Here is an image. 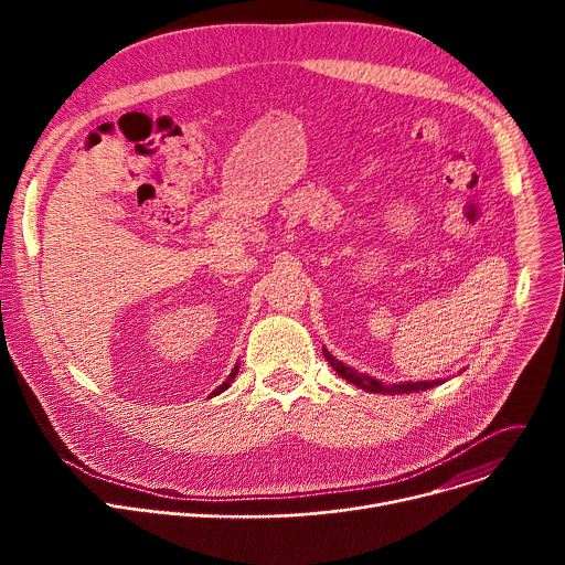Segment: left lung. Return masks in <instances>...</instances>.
<instances>
[{
    "mask_svg": "<svg viewBox=\"0 0 565 565\" xmlns=\"http://www.w3.org/2000/svg\"><path fill=\"white\" fill-rule=\"evenodd\" d=\"M324 351V358L331 362V366L338 371L340 377L349 380L351 384L360 386L362 391H369V393H382V395H395V393H414V391H425V388H431V386H438L443 384L445 380H429V382H397V384H386V382H380L366 373H358L355 369L342 364L340 360H335L329 349H321Z\"/></svg>",
    "mask_w": 565,
    "mask_h": 565,
    "instance_id": "obj_1",
    "label": "left lung"
}]
</instances>
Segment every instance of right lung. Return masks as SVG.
Returning a JSON list of instances; mask_svg holds the SVG:
<instances>
[{
  "label": "right lung",
  "instance_id": "obj_1",
  "mask_svg": "<svg viewBox=\"0 0 565 565\" xmlns=\"http://www.w3.org/2000/svg\"><path fill=\"white\" fill-rule=\"evenodd\" d=\"M236 373H238V364H236V366H234V369H232V373H230V375H227V380H225V382H223V384H221V386H216V388H214V391H212V395H210V397H214V395H218V393H223V391H225V388H227V386H230V384H232V382H234V377H236Z\"/></svg>",
  "mask_w": 565,
  "mask_h": 565
}]
</instances>
